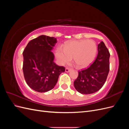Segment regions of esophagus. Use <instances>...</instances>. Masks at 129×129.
<instances>
[{"label":"esophagus","instance_id":"esophagus-1","mask_svg":"<svg viewBox=\"0 0 129 129\" xmlns=\"http://www.w3.org/2000/svg\"><path fill=\"white\" fill-rule=\"evenodd\" d=\"M71 71V69H69V68H66V69H65V72H67V73H69V72Z\"/></svg>","mask_w":129,"mask_h":129}]
</instances>
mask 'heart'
I'll list each match as a JSON object with an SVG mask.
<instances>
[{
	"label": "heart",
	"mask_w": 129,
	"mask_h": 129,
	"mask_svg": "<svg viewBox=\"0 0 129 129\" xmlns=\"http://www.w3.org/2000/svg\"><path fill=\"white\" fill-rule=\"evenodd\" d=\"M97 46L91 40H71L64 45L63 48H56L55 56L60 64L63 65L73 60L78 68H85L94 60Z\"/></svg>",
	"instance_id": "1"
}]
</instances>
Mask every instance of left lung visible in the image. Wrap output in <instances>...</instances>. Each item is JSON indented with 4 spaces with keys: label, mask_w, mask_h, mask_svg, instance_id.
Returning <instances> with one entry per match:
<instances>
[{
    "label": "left lung",
    "mask_w": 129,
    "mask_h": 129,
    "mask_svg": "<svg viewBox=\"0 0 129 129\" xmlns=\"http://www.w3.org/2000/svg\"><path fill=\"white\" fill-rule=\"evenodd\" d=\"M98 54L90 67L79 72V75L74 81L76 90L82 94H91L98 91L106 81L109 72V53L104 43L98 45Z\"/></svg>",
    "instance_id": "obj_1"
}]
</instances>
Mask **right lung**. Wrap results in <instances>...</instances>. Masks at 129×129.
<instances>
[{"instance_id":"add662e5","label":"right lung","mask_w":129,"mask_h":129,"mask_svg":"<svg viewBox=\"0 0 129 129\" xmlns=\"http://www.w3.org/2000/svg\"><path fill=\"white\" fill-rule=\"evenodd\" d=\"M56 38L42 35L30 41L23 52V73L28 86L34 90L45 92L55 86L65 68L54 62L51 52Z\"/></svg>"}]
</instances>
